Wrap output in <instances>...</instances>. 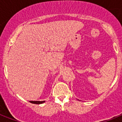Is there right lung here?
I'll return each instance as SVG.
<instances>
[{"label":"right lung","mask_w":122,"mask_h":122,"mask_svg":"<svg viewBox=\"0 0 122 122\" xmlns=\"http://www.w3.org/2000/svg\"><path fill=\"white\" fill-rule=\"evenodd\" d=\"M29 102L31 103H33V104H43L45 102V101H29Z\"/></svg>","instance_id":"right-lung-1"}]
</instances>
